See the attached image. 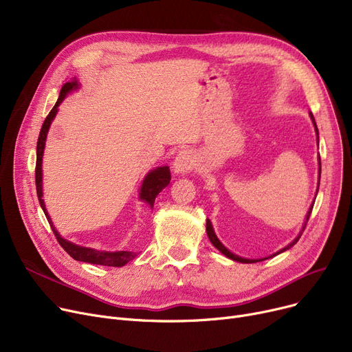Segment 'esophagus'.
Listing matches in <instances>:
<instances>
[{"mask_svg": "<svg viewBox=\"0 0 352 352\" xmlns=\"http://www.w3.org/2000/svg\"><path fill=\"white\" fill-rule=\"evenodd\" d=\"M195 166V155L188 151V150H182L177 154L175 160H174V164H173V168H174V173L178 175H184L187 174L190 171L194 170Z\"/></svg>", "mask_w": 352, "mask_h": 352, "instance_id": "34e87169", "label": "esophagus"}]
</instances>
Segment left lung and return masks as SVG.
I'll use <instances>...</instances> for the list:
<instances>
[{
    "instance_id": "1",
    "label": "left lung",
    "mask_w": 352,
    "mask_h": 352,
    "mask_svg": "<svg viewBox=\"0 0 352 352\" xmlns=\"http://www.w3.org/2000/svg\"><path fill=\"white\" fill-rule=\"evenodd\" d=\"M309 117H311V120H312V124H314V128H316V134H317V142H320V140H318V128H317V122H316V118H314V116L309 113ZM318 187H317V194H318V188H320V178H321V160H320V157H318ZM317 194H316V197H317ZM314 202H316V199L312 201V204L309 206V210H308V212H307V215H305V221H304V224H302V228H301V231H300V234L295 236L292 241L287 245V247H284L283 250H280L278 252H275V254H272V255H270V256H265V258H258V260H250V258H244V256H239V255H235L234 252H231L223 243L219 241L218 239V236L215 235V231H214V228H212V224H211V221L210 219H207V235H208V238H210V241H211V244L219 251V252H223L227 258H230V260H232V261H236V263H243V264H252V263H260V261H264V260H268V258H272V256H275V255H278V254H281V252H284V251H287V250H289L292 245H295L298 243V239L301 238V235H302V232H304V230H305V227H307V223H308V219H309V215H311V211H312V207H314Z\"/></svg>"
}]
</instances>
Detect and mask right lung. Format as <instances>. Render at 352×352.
<instances>
[{
  "label": "right lung",
  "instance_id": "right-lung-1",
  "mask_svg": "<svg viewBox=\"0 0 352 352\" xmlns=\"http://www.w3.org/2000/svg\"><path fill=\"white\" fill-rule=\"evenodd\" d=\"M80 88V84L77 80L65 82L60 91V97L55 102V105L52 107V109L50 111V114L47 116L41 131H40V137H38V142H36V165H35V186H36V195H38V201L40 206L48 219V223L52 228V232L57 238V241L60 243V245L68 252L69 256H72L76 261H81V263H88V264H96V265H105V267H124L125 264H128L131 260L135 258V252L133 251H101V250H96V248H89V247H82L78 244H74L68 239L63 238L60 235V232L57 231V228L54 227V223L51 221V217L48 215V211L45 208V202L43 199V157H44V148H45V141H47V134L48 129L51 126V122L54 121L55 116L58 113V107L60 104L65 100V97L69 94V92L76 91ZM171 181V173H170V166H157V168L151 170L148 173L141 184L140 188V199L146 202L150 208L153 210L154 202L157 195L170 184Z\"/></svg>",
  "mask_w": 352,
  "mask_h": 352
}]
</instances>
